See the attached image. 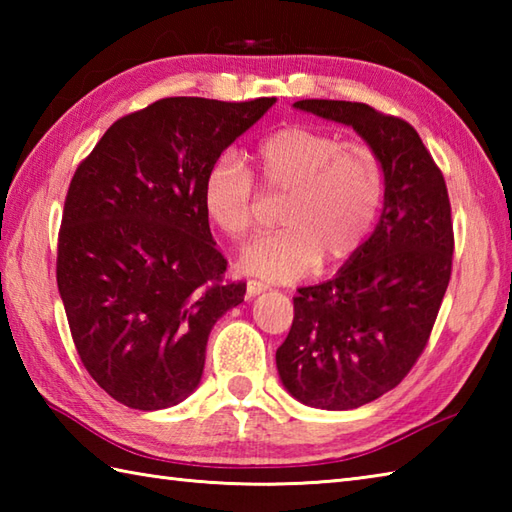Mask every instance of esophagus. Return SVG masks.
Instances as JSON below:
<instances>
[{
  "label": "esophagus",
  "instance_id": "esophagus-1",
  "mask_svg": "<svg viewBox=\"0 0 512 512\" xmlns=\"http://www.w3.org/2000/svg\"><path fill=\"white\" fill-rule=\"evenodd\" d=\"M268 286L264 284V281H257V279H248V284H246V292H248V297H255V295H259V292H264Z\"/></svg>",
  "mask_w": 512,
  "mask_h": 512
}]
</instances>
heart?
Masks as SVG:
<instances>
[{"mask_svg": "<svg viewBox=\"0 0 512 512\" xmlns=\"http://www.w3.org/2000/svg\"><path fill=\"white\" fill-rule=\"evenodd\" d=\"M253 158L262 189L284 195L277 213L284 228L244 248V273L295 281L319 262L339 264L361 248L385 195V167L372 145L321 127L286 125L259 140ZM202 204L231 239L255 231L257 182L237 154L228 151L206 169Z\"/></svg>", "mask_w": 512, "mask_h": 512, "instance_id": "obj_1", "label": "heart"}]
</instances>
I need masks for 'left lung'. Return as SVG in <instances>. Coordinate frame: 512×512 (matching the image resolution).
Returning <instances> with one entry per match:
<instances>
[{
    "instance_id": "obj_1",
    "label": "left lung",
    "mask_w": 512,
    "mask_h": 512,
    "mask_svg": "<svg viewBox=\"0 0 512 512\" xmlns=\"http://www.w3.org/2000/svg\"><path fill=\"white\" fill-rule=\"evenodd\" d=\"M299 110L352 125L385 167L372 237L334 279L299 288L277 369L303 405L363 407L400 385L429 343L453 268L447 182L407 121L352 101L303 99Z\"/></svg>"
}]
</instances>
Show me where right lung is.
I'll return each instance as SVG.
<instances>
[{
  "mask_svg": "<svg viewBox=\"0 0 512 512\" xmlns=\"http://www.w3.org/2000/svg\"><path fill=\"white\" fill-rule=\"evenodd\" d=\"M273 103L160 99L118 118L74 171L57 284L83 367L127 407L187 398L215 321L244 301V281L224 277L202 180Z\"/></svg>",
  "mask_w": 512,
  "mask_h": 512,
  "instance_id": "right-lung-1",
  "label": "right lung"
}]
</instances>
